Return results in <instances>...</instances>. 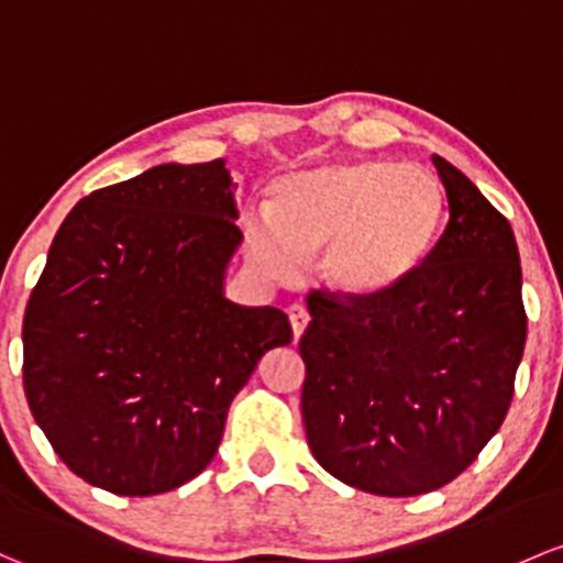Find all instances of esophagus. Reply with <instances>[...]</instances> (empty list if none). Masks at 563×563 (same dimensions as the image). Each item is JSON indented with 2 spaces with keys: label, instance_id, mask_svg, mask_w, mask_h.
I'll use <instances>...</instances> for the list:
<instances>
[{
  "label": "esophagus",
  "instance_id": "1",
  "mask_svg": "<svg viewBox=\"0 0 563 563\" xmlns=\"http://www.w3.org/2000/svg\"><path fill=\"white\" fill-rule=\"evenodd\" d=\"M288 321H291V329H294V336L305 334L307 323H310V312H307L305 305H291L288 307Z\"/></svg>",
  "mask_w": 563,
  "mask_h": 563
}]
</instances>
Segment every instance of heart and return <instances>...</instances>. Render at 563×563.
<instances>
[{"instance_id":"obj_1","label":"heart","mask_w":563,"mask_h":563,"mask_svg":"<svg viewBox=\"0 0 563 563\" xmlns=\"http://www.w3.org/2000/svg\"><path fill=\"white\" fill-rule=\"evenodd\" d=\"M442 216L445 191L423 164L331 158L283 177L269 212L247 210L242 232L264 275H297L307 253L323 247V280L345 297L372 299L416 275Z\"/></svg>"}]
</instances>
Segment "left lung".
I'll return each instance as SVG.
<instances>
[{
	"mask_svg": "<svg viewBox=\"0 0 563 563\" xmlns=\"http://www.w3.org/2000/svg\"><path fill=\"white\" fill-rule=\"evenodd\" d=\"M451 218L412 277L383 297H307L299 353L307 445L336 481L418 496L459 477L499 431L526 345L510 221L431 156Z\"/></svg>",
	"mask_w": 563,
	"mask_h": 563,
	"instance_id": "left-lung-1",
	"label": "left lung"
}]
</instances>
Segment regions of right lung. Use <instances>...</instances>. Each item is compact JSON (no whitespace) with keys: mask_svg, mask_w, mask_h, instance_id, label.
I'll return each instance as SVG.
<instances>
[{"mask_svg":"<svg viewBox=\"0 0 563 563\" xmlns=\"http://www.w3.org/2000/svg\"><path fill=\"white\" fill-rule=\"evenodd\" d=\"M234 188L223 158L158 164L88 194L53 236L23 316V390L97 488L153 496L197 477L236 390L291 342L286 312L223 294Z\"/></svg>","mask_w":563,"mask_h":563,"instance_id":"add662e5","label":"right lung"}]
</instances>
